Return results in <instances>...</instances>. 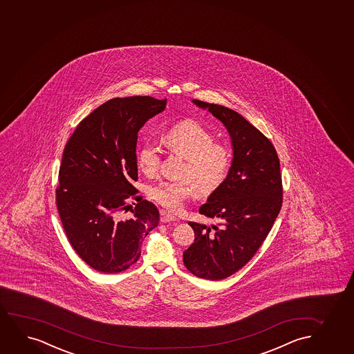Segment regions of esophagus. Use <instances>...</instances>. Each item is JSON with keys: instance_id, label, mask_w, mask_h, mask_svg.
<instances>
[{"instance_id": "1", "label": "esophagus", "mask_w": 354, "mask_h": 354, "mask_svg": "<svg viewBox=\"0 0 354 354\" xmlns=\"http://www.w3.org/2000/svg\"><path fill=\"white\" fill-rule=\"evenodd\" d=\"M175 221H176V217L171 214H161V223L175 222Z\"/></svg>"}]
</instances>
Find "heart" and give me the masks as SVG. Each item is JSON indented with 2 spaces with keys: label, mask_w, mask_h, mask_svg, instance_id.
<instances>
[{
  "label": "heart",
  "mask_w": 354,
  "mask_h": 354,
  "mask_svg": "<svg viewBox=\"0 0 354 354\" xmlns=\"http://www.w3.org/2000/svg\"><path fill=\"white\" fill-rule=\"evenodd\" d=\"M167 147L186 160L181 181H163L150 189V196L171 212H179L194 192L209 194L224 183L232 168V150L214 142L205 127L193 120L176 124L165 135ZM140 171L155 174L161 162V151L153 142H145L137 153Z\"/></svg>",
  "instance_id": "heart-1"
}]
</instances>
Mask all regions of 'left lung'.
<instances>
[{"instance_id": "8db88e82", "label": "left lung", "mask_w": 354, "mask_h": 354, "mask_svg": "<svg viewBox=\"0 0 354 354\" xmlns=\"http://www.w3.org/2000/svg\"><path fill=\"white\" fill-rule=\"evenodd\" d=\"M193 104L207 109L227 127L234 158L227 179L199 209V214L219 223L212 229L188 223L194 242L183 252V263L199 278L225 279L253 258L279 214V158L271 140L235 111L201 100Z\"/></svg>"}]
</instances>
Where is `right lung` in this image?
<instances>
[{"mask_svg": "<svg viewBox=\"0 0 354 354\" xmlns=\"http://www.w3.org/2000/svg\"><path fill=\"white\" fill-rule=\"evenodd\" d=\"M166 105L167 99L151 96L114 97L83 119L66 142L58 214L70 245L96 271L112 274L132 266L145 236L158 227V207L136 196L131 183L138 179V131ZM131 198L135 208L127 204ZM129 209L132 216L122 220Z\"/></svg>", "mask_w": 354, "mask_h": 354, "instance_id": "obj_1", "label": "right lung"}]
</instances>
